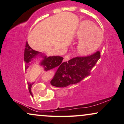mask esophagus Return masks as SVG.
Instances as JSON below:
<instances>
[{
  "label": "esophagus",
  "instance_id": "34e87169",
  "mask_svg": "<svg viewBox=\"0 0 124 124\" xmlns=\"http://www.w3.org/2000/svg\"><path fill=\"white\" fill-rule=\"evenodd\" d=\"M70 58V54H67L66 56L64 57V61H68Z\"/></svg>",
  "mask_w": 124,
  "mask_h": 124
}]
</instances>
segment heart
<instances>
[{"label":"heart","mask_w":124,"mask_h":124,"mask_svg":"<svg viewBox=\"0 0 124 124\" xmlns=\"http://www.w3.org/2000/svg\"><path fill=\"white\" fill-rule=\"evenodd\" d=\"M76 37L80 40L77 46V51L80 55H86L99 47L103 41V35L93 23L85 21L80 24Z\"/></svg>","instance_id":"obj_1"}]
</instances>
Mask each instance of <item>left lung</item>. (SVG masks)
<instances>
[{
	"label": "left lung",
	"mask_w": 124,
	"mask_h": 124,
	"mask_svg": "<svg viewBox=\"0 0 124 124\" xmlns=\"http://www.w3.org/2000/svg\"><path fill=\"white\" fill-rule=\"evenodd\" d=\"M100 58V52L86 56H77L64 62L51 81L52 86L65 87L81 82L90 75L91 71Z\"/></svg>",
	"instance_id": "1"
}]
</instances>
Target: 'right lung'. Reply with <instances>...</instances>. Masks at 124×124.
Here are the masks:
<instances>
[{
	"label": "right lung",
	"mask_w": 124,
	"mask_h": 124,
	"mask_svg": "<svg viewBox=\"0 0 124 124\" xmlns=\"http://www.w3.org/2000/svg\"><path fill=\"white\" fill-rule=\"evenodd\" d=\"M40 55L41 56L44 58V59L41 62V65L43 66L44 68V70L46 72H49L53 68H55V67L58 66L59 68L63 62H62L63 61V58L61 56H49V57H46V56H43L42 54H41L40 52L38 51L34 50L31 48L29 45L28 44V42H27L25 44V48L24 50V60L25 62V72L27 71V69L29 67L30 62L32 61V59H34L38 56ZM32 84L28 83V90H29L30 93H31V86Z\"/></svg>",
	"instance_id": "right-lung-1"
}]
</instances>
